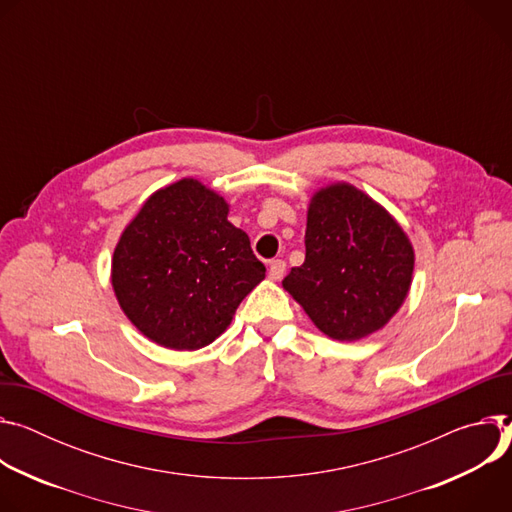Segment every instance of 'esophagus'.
I'll return each instance as SVG.
<instances>
[{
	"mask_svg": "<svg viewBox=\"0 0 512 512\" xmlns=\"http://www.w3.org/2000/svg\"><path fill=\"white\" fill-rule=\"evenodd\" d=\"M285 268H287V264L282 260H272L270 266H268V278L270 280H280L282 276H285Z\"/></svg>",
	"mask_w": 512,
	"mask_h": 512,
	"instance_id": "1",
	"label": "esophagus"
}]
</instances>
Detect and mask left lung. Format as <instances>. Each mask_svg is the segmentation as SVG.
Listing matches in <instances>:
<instances>
[{
	"label": "left lung",
	"mask_w": 512,
	"mask_h": 512,
	"mask_svg": "<svg viewBox=\"0 0 512 512\" xmlns=\"http://www.w3.org/2000/svg\"><path fill=\"white\" fill-rule=\"evenodd\" d=\"M415 248L392 213L335 181L307 207L305 262L282 280L313 325L337 342L380 331L409 297Z\"/></svg>",
	"instance_id": "left-lung-1"
}]
</instances>
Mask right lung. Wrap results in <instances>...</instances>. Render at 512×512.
I'll return each instance as SVG.
<instances>
[{"mask_svg": "<svg viewBox=\"0 0 512 512\" xmlns=\"http://www.w3.org/2000/svg\"><path fill=\"white\" fill-rule=\"evenodd\" d=\"M230 203L193 177L154 191L124 227L111 256V287L152 344L193 352L230 327L266 276Z\"/></svg>", "mask_w": 512, "mask_h": 512, "instance_id": "1", "label": "right lung"}]
</instances>
